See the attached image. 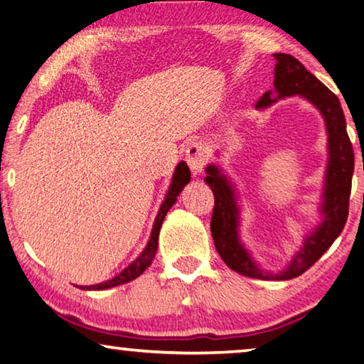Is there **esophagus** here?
<instances>
[{"label": "esophagus", "instance_id": "obj_1", "mask_svg": "<svg viewBox=\"0 0 364 364\" xmlns=\"http://www.w3.org/2000/svg\"><path fill=\"white\" fill-rule=\"evenodd\" d=\"M208 160L207 147L202 141H191L186 147V162L194 175H200L204 171Z\"/></svg>", "mask_w": 364, "mask_h": 364}]
</instances>
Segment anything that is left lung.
<instances>
[{"instance_id":"obj_1","label":"left lung","mask_w":364,"mask_h":364,"mask_svg":"<svg viewBox=\"0 0 364 364\" xmlns=\"http://www.w3.org/2000/svg\"><path fill=\"white\" fill-rule=\"evenodd\" d=\"M273 56L276 59V97H273L271 91H267L257 101V109L269 107L281 97L300 95L321 112L326 122L329 160L324 178L321 225L305 237L304 247L294 255L287 268L278 271V273H268L257 267L254 258L244 249L241 239H239V205L232 183L221 173L217 165L207 167L205 183L210 186L215 196L210 230L215 247L223 262L236 273L249 276V278L287 281L305 273L313 263L321 258L324 252L338 237V234L342 232L348 217L355 156L353 146L350 143L347 133V125H345L343 110L337 96L291 54L276 53Z\"/></svg>"}]
</instances>
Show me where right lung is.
I'll use <instances>...</instances> for the list:
<instances>
[{"mask_svg":"<svg viewBox=\"0 0 364 364\" xmlns=\"http://www.w3.org/2000/svg\"><path fill=\"white\" fill-rule=\"evenodd\" d=\"M189 180H191L189 167L186 165V162H180L176 165L173 178H171V184L168 188V193H167V196H165V200L162 202V205H160V208H159L156 221H154L149 242H147L146 249L141 252V255L133 263L128 264V267L123 269L120 274H117L115 278L109 279L106 282H101V284H95V286H80V289H83V291H102V289H110V287L125 284V282H130L133 279H136L139 274H143L144 269L149 267L154 260V257H156L157 245H159V232H160V228H162L165 215H167L171 205L175 204L176 197L180 196L183 188L186 186Z\"/></svg>","mask_w":364,"mask_h":364,"instance_id":"1","label":"right lung"}]
</instances>
